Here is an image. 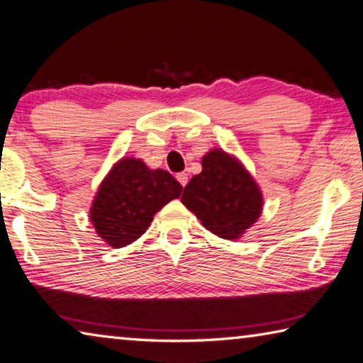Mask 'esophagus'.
<instances>
[{
	"label": "esophagus",
	"instance_id": "1",
	"mask_svg": "<svg viewBox=\"0 0 363 363\" xmlns=\"http://www.w3.org/2000/svg\"><path fill=\"white\" fill-rule=\"evenodd\" d=\"M177 180L182 186H185L188 183V174H185V172H180V174H177Z\"/></svg>",
	"mask_w": 363,
	"mask_h": 363
}]
</instances>
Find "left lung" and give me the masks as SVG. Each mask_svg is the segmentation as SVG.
Here are the masks:
<instances>
[{"label": "left lung", "mask_w": 363, "mask_h": 363, "mask_svg": "<svg viewBox=\"0 0 363 363\" xmlns=\"http://www.w3.org/2000/svg\"><path fill=\"white\" fill-rule=\"evenodd\" d=\"M203 170L185 186L182 203L211 233L240 240L262 213V191L241 160L223 150L203 156Z\"/></svg>", "instance_id": "left-lung-1"}]
</instances>
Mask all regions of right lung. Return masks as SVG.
Segmentation results:
<instances>
[{
    "label": "right lung",
    "mask_w": 363,
    "mask_h": 363,
    "mask_svg": "<svg viewBox=\"0 0 363 363\" xmlns=\"http://www.w3.org/2000/svg\"><path fill=\"white\" fill-rule=\"evenodd\" d=\"M183 186L167 170H152L141 159L122 157L101 182L94 196L90 222L111 247L138 240L157 213Z\"/></svg>",
    "instance_id": "obj_1"
}]
</instances>
